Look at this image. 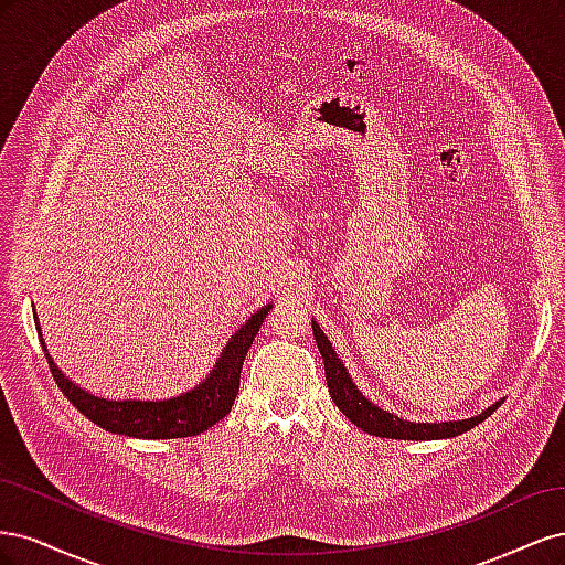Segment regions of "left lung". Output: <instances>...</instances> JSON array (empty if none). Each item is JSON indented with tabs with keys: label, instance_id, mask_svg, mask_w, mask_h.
I'll use <instances>...</instances> for the list:
<instances>
[{
	"label": "left lung",
	"instance_id": "1",
	"mask_svg": "<svg viewBox=\"0 0 565 565\" xmlns=\"http://www.w3.org/2000/svg\"><path fill=\"white\" fill-rule=\"evenodd\" d=\"M313 324V337L318 351L322 355L324 363V380H328V388L330 396L334 401V405L344 413L358 429H363L372 436H382V438H401V440H434V438H452L465 434L473 426L481 424L483 419H488L494 409L502 405L494 403L492 407H488L486 413L476 415L471 419H459V422H440V424H415L401 419L398 415H391L386 409L377 407L372 401H367L361 391L355 388V384L351 382L347 367L341 365V361L337 358L330 339L324 337V332L320 330V324L316 320H311Z\"/></svg>",
	"mask_w": 565,
	"mask_h": 565
}]
</instances>
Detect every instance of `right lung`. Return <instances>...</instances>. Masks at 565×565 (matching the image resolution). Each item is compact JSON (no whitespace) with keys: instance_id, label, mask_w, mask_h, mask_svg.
Segmentation results:
<instances>
[{"instance_id":"obj_1","label":"right lung","mask_w":565,"mask_h":565,"mask_svg":"<svg viewBox=\"0 0 565 565\" xmlns=\"http://www.w3.org/2000/svg\"><path fill=\"white\" fill-rule=\"evenodd\" d=\"M268 311L270 303L256 311L243 328L231 337L207 380L198 384L195 388L181 393V396L164 401H115L94 396V393L84 391L82 386L65 377L56 367V363L51 361L44 341L42 349L46 355L49 370L54 374L63 396L71 401L84 417L98 424L100 429L131 438H188L210 429V426H214L218 419H224L231 413L237 388H241L243 361L254 337L259 334V328Z\"/></svg>"}]
</instances>
